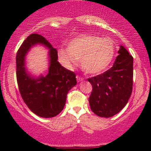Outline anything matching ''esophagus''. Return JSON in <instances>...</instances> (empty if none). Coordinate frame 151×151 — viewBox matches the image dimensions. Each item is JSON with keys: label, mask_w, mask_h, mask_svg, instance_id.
<instances>
[{"label": "esophagus", "mask_w": 151, "mask_h": 151, "mask_svg": "<svg viewBox=\"0 0 151 151\" xmlns=\"http://www.w3.org/2000/svg\"><path fill=\"white\" fill-rule=\"evenodd\" d=\"M77 77V79L78 81H81L84 80V78L80 77V76H79V75H77V77Z\"/></svg>", "instance_id": "1"}]
</instances>
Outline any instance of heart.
I'll return each instance as SVG.
<instances>
[{
	"mask_svg": "<svg viewBox=\"0 0 151 151\" xmlns=\"http://www.w3.org/2000/svg\"><path fill=\"white\" fill-rule=\"evenodd\" d=\"M115 47L111 40L94 35H81L71 40L68 48L59 50L58 55L66 65L80 59L82 70L89 74L104 71L113 60Z\"/></svg>",
	"mask_w": 151,
	"mask_h": 151,
	"instance_id": "obj_1",
	"label": "heart"
}]
</instances>
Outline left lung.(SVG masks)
I'll list each match as a JSON object with an SVG mask.
<instances>
[{
    "instance_id": "obj_1",
    "label": "left lung",
    "mask_w": 151,
    "mask_h": 151,
    "mask_svg": "<svg viewBox=\"0 0 151 151\" xmlns=\"http://www.w3.org/2000/svg\"><path fill=\"white\" fill-rule=\"evenodd\" d=\"M112 67L88 79L92 86L89 102L91 111L101 117H111L128 103L133 89V57L123 46Z\"/></svg>"
}]
</instances>
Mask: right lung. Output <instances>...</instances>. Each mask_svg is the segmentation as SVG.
<instances>
[{
	"label": "right lung",
	"mask_w": 151,
	"mask_h": 151,
	"mask_svg": "<svg viewBox=\"0 0 151 151\" xmlns=\"http://www.w3.org/2000/svg\"><path fill=\"white\" fill-rule=\"evenodd\" d=\"M37 43L50 49V65L45 77L31 78L25 72L24 59L31 46ZM58 50L43 36L31 34L25 40L16 55V77L19 91L30 111L43 118H51L62 111L68 91L77 84L76 74L60 65L58 61Z\"/></svg>",
	"instance_id": "1"
}]
</instances>
